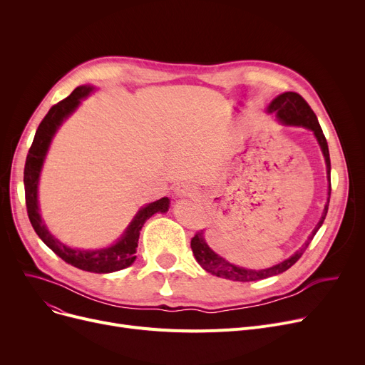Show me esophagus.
I'll return each instance as SVG.
<instances>
[{"label":"esophagus","mask_w":365,"mask_h":365,"mask_svg":"<svg viewBox=\"0 0 365 365\" xmlns=\"http://www.w3.org/2000/svg\"><path fill=\"white\" fill-rule=\"evenodd\" d=\"M176 195L180 198H195L198 195V189L190 183H182L176 187Z\"/></svg>","instance_id":"esophagus-1"}]
</instances>
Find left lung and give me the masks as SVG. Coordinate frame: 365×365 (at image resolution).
<instances>
[{
	"instance_id": "8db88e82",
	"label": "left lung",
	"mask_w": 365,
	"mask_h": 365,
	"mask_svg": "<svg viewBox=\"0 0 365 365\" xmlns=\"http://www.w3.org/2000/svg\"><path fill=\"white\" fill-rule=\"evenodd\" d=\"M267 112L269 113H275L277 118L285 124V125H297V127H304L309 128L311 131H314L315 138L321 146L322 155L325 158V164H327V178L330 182V171H331V165H330V152H329V145L327 140H325V136L322 133V128L318 123V118L315 112L311 109V106L308 105L302 96L299 93L294 91H285L269 103L267 106ZM330 194H331V183L329 185V198H327V204L324 207L322 216L318 222V225L315 226V229L312 231V234L309 235L308 241H306L300 250H297L292 257L285 259L284 262L267 267V269H260V271H255V269H245V267H240L237 264L229 263L227 260H225L223 257H220L219 255H216L212 248L208 247V244L205 242L204 238V231H198L195 234V237L190 240V248H192V253L197 259V262L201 264L202 269H205L207 272H210L212 275L220 277V278H226V279H232V281H241V282H248V281H257V279H264L269 278L274 275H279L282 272H285L302 257V255L304 253L306 248L311 244V241L314 240L315 234L318 232V229L322 226L325 216H327L329 212V202H330Z\"/></svg>"
}]
</instances>
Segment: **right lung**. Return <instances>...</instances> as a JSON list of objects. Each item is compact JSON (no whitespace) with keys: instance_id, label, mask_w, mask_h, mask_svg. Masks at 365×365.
Wrapping results in <instances>:
<instances>
[{"instance_id":"add662e5","label":"right lung","mask_w":365,"mask_h":365,"mask_svg":"<svg viewBox=\"0 0 365 365\" xmlns=\"http://www.w3.org/2000/svg\"><path fill=\"white\" fill-rule=\"evenodd\" d=\"M90 91H93V87L90 86L76 87L66 99L51 106L44 120L38 125L25 163V200L28 216L36 235L40 237L43 242L48 248H51L57 256L66 263L78 267V269L94 274H109L121 271L136 260L134 253H136L142 226L155 213H165L168 210L170 200L164 197L155 202H150L142 207L128 225V227L125 229L123 237L113 245L108 248H101V250H80V248H71L61 242L59 240H56L48 232V229L46 227L41 219L40 207H38V180H40L44 158L47 155L48 146L57 128L61 127L63 120H66L69 115L78 108L81 99H84L87 94H90Z\"/></svg>"}]
</instances>
